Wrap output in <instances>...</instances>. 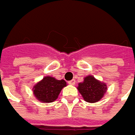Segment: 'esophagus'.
Wrapping results in <instances>:
<instances>
[{"mask_svg":"<svg viewBox=\"0 0 135 135\" xmlns=\"http://www.w3.org/2000/svg\"><path fill=\"white\" fill-rule=\"evenodd\" d=\"M68 84H71V85H74V84H75V80H74V79H72L71 81H70L68 82Z\"/></svg>","mask_w":135,"mask_h":135,"instance_id":"34e87169","label":"esophagus"}]
</instances>
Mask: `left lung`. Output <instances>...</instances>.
<instances>
[{"mask_svg": "<svg viewBox=\"0 0 135 135\" xmlns=\"http://www.w3.org/2000/svg\"><path fill=\"white\" fill-rule=\"evenodd\" d=\"M78 90L84 100L88 103H95L101 100L108 90L104 82L96 79L93 75H88L78 84Z\"/></svg>", "mask_w": 135, "mask_h": 135, "instance_id": "left-lung-1", "label": "left lung"}]
</instances>
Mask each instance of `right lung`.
<instances>
[{"mask_svg": "<svg viewBox=\"0 0 135 135\" xmlns=\"http://www.w3.org/2000/svg\"><path fill=\"white\" fill-rule=\"evenodd\" d=\"M64 80H57L51 76H45L34 84L32 88L34 97L42 103H51L58 98L63 88L67 86Z\"/></svg>", "mask_w": 135, "mask_h": 135, "instance_id": "right-lung-1", "label": "right lung"}]
</instances>
